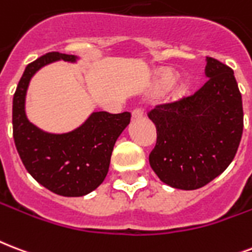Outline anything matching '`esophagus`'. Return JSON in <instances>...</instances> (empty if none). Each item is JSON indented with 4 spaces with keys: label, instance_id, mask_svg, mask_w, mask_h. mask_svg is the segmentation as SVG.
<instances>
[{
    "label": "esophagus",
    "instance_id": "34e87169",
    "mask_svg": "<svg viewBox=\"0 0 252 252\" xmlns=\"http://www.w3.org/2000/svg\"><path fill=\"white\" fill-rule=\"evenodd\" d=\"M143 109L140 108V107H137V108H134L133 111H132V118L133 119H140V118H143Z\"/></svg>",
    "mask_w": 252,
    "mask_h": 252
}]
</instances>
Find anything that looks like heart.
Here are the masks:
<instances>
[{"label":"heart","instance_id":"b5f03b06","mask_svg":"<svg viewBox=\"0 0 252 252\" xmlns=\"http://www.w3.org/2000/svg\"><path fill=\"white\" fill-rule=\"evenodd\" d=\"M170 83H172V76L168 74L162 75V78H161V84H162V86H169Z\"/></svg>","mask_w":252,"mask_h":252}]
</instances>
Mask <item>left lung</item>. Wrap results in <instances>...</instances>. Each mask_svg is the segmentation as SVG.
I'll use <instances>...</instances> for the list:
<instances>
[{
	"label": "left lung",
	"mask_w": 252,
	"mask_h": 252,
	"mask_svg": "<svg viewBox=\"0 0 252 252\" xmlns=\"http://www.w3.org/2000/svg\"><path fill=\"white\" fill-rule=\"evenodd\" d=\"M205 74L209 79L193 95L148 113L157 129L149 164L176 189H199L213 181L231 164L241 143L243 107L234 71L206 57Z\"/></svg>",
	"instance_id": "8db88e82"
}]
</instances>
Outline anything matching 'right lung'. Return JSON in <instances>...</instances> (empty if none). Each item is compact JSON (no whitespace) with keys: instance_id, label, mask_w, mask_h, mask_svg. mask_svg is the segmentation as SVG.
I'll return each mask as SVG.
<instances>
[{"instance_id":"add662e5","label":"right lung","mask_w":252,"mask_h":252,"mask_svg":"<svg viewBox=\"0 0 252 252\" xmlns=\"http://www.w3.org/2000/svg\"><path fill=\"white\" fill-rule=\"evenodd\" d=\"M78 57L53 51L28 64L13 97V137L25 168L36 182L63 197H82L95 190L108 173L113 145L130 122V113L92 112L76 129L49 133L29 122L26 92L36 71L57 61Z\"/></svg>"}]
</instances>
